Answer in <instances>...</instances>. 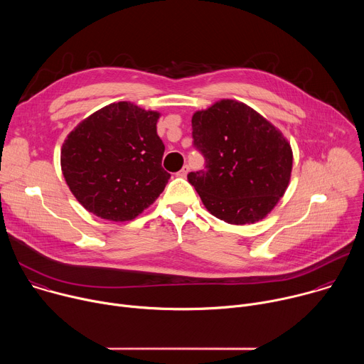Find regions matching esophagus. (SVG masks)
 Listing matches in <instances>:
<instances>
[{
	"mask_svg": "<svg viewBox=\"0 0 364 364\" xmlns=\"http://www.w3.org/2000/svg\"><path fill=\"white\" fill-rule=\"evenodd\" d=\"M188 171H190L188 166H184V167H183V168H181V170L178 171V173H177V176H178V177H183V178H184V177H187Z\"/></svg>",
	"mask_w": 364,
	"mask_h": 364,
	"instance_id": "obj_1",
	"label": "esophagus"
}]
</instances>
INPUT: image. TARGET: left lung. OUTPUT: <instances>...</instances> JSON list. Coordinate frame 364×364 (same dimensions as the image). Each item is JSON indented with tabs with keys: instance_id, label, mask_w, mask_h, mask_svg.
<instances>
[{
	"instance_id": "obj_1",
	"label": "left lung",
	"mask_w": 364,
	"mask_h": 364,
	"mask_svg": "<svg viewBox=\"0 0 364 364\" xmlns=\"http://www.w3.org/2000/svg\"><path fill=\"white\" fill-rule=\"evenodd\" d=\"M205 170L190 173L207 210L230 225L262 220L288 188L292 149L284 134L243 102L218 100L191 118Z\"/></svg>"
}]
</instances>
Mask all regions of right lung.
Listing matches in <instances>:
<instances>
[{"instance_id": "add662e5", "label": "right lung", "mask_w": 364, "mask_h": 364, "mask_svg": "<svg viewBox=\"0 0 364 364\" xmlns=\"http://www.w3.org/2000/svg\"><path fill=\"white\" fill-rule=\"evenodd\" d=\"M160 112L131 102L103 107L65 139L60 166L72 194L95 216L129 222L159 198L171 177L161 166Z\"/></svg>"}]
</instances>
